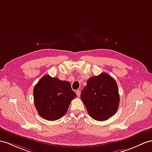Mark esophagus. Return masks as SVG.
<instances>
[{
    "label": "esophagus",
    "instance_id": "esophagus-1",
    "mask_svg": "<svg viewBox=\"0 0 152 152\" xmlns=\"http://www.w3.org/2000/svg\"><path fill=\"white\" fill-rule=\"evenodd\" d=\"M76 94H77V95L78 96V97H79L80 94V90H77L76 91Z\"/></svg>",
    "mask_w": 152,
    "mask_h": 152
}]
</instances>
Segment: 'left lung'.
Instances as JSON below:
<instances>
[{
    "label": "left lung",
    "mask_w": 152,
    "mask_h": 152,
    "mask_svg": "<svg viewBox=\"0 0 152 152\" xmlns=\"http://www.w3.org/2000/svg\"><path fill=\"white\" fill-rule=\"evenodd\" d=\"M80 98L90 116L99 121L113 115L120 101L116 81L106 73L90 77L81 91Z\"/></svg>",
    "instance_id": "left-lung-1"
}]
</instances>
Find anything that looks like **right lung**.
I'll use <instances>...</instances> for the list:
<instances>
[{"label":"right lung","mask_w":152,"mask_h":152,"mask_svg":"<svg viewBox=\"0 0 152 152\" xmlns=\"http://www.w3.org/2000/svg\"><path fill=\"white\" fill-rule=\"evenodd\" d=\"M77 96L68 81L42 77L33 88L34 104L40 116L48 121L58 120L65 115Z\"/></svg>","instance_id":"1"}]
</instances>
